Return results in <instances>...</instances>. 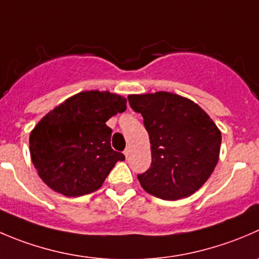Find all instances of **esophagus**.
Segmentation results:
<instances>
[{"label":"esophagus","instance_id":"obj_1","mask_svg":"<svg viewBox=\"0 0 259 259\" xmlns=\"http://www.w3.org/2000/svg\"><path fill=\"white\" fill-rule=\"evenodd\" d=\"M130 153H132V148H130V147H126V148H125V150H124V155H125V157L129 158Z\"/></svg>","mask_w":259,"mask_h":259}]
</instances>
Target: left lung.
Here are the masks:
<instances>
[{
    "mask_svg": "<svg viewBox=\"0 0 259 259\" xmlns=\"http://www.w3.org/2000/svg\"><path fill=\"white\" fill-rule=\"evenodd\" d=\"M127 100L142 114L150 140V168L138 175L142 187L162 200L191 196L219 160L220 130L199 105L180 95L159 91Z\"/></svg>",
    "mask_w": 259,
    "mask_h": 259,
    "instance_id": "8db88e82",
    "label": "left lung"
}]
</instances>
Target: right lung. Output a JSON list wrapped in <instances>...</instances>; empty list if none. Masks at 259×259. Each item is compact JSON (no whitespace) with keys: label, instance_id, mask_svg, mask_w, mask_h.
<instances>
[{"label":"right lung","instance_id":"right-lung-1","mask_svg":"<svg viewBox=\"0 0 259 259\" xmlns=\"http://www.w3.org/2000/svg\"><path fill=\"white\" fill-rule=\"evenodd\" d=\"M126 110V99L83 91L48 112L30 133V155L48 187L67 197L99 190L122 153L111 148L106 121Z\"/></svg>","mask_w":259,"mask_h":259}]
</instances>
